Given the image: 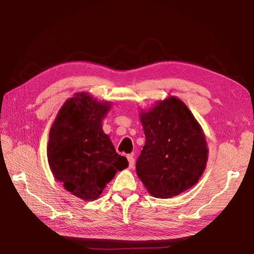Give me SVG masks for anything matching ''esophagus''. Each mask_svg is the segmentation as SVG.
Wrapping results in <instances>:
<instances>
[{
  "mask_svg": "<svg viewBox=\"0 0 254 254\" xmlns=\"http://www.w3.org/2000/svg\"><path fill=\"white\" fill-rule=\"evenodd\" d=\"M127 160H128V167H130V168H133L134 163H135L134 156L133 155H127Z\"/></svg>",
  "mask_w": 254,
  "mask_h": 254,
  "instance_id": "esophagus-1",
  "label": "esophagus"
}]
</instances>
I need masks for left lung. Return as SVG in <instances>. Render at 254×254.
<instances>
[{"label":"left lung","mask_w":254,"mask_h":254,"mask_svg":"<svg viewBox=\"0 0 254 254\" xmlns=\"http://www.w3.org/2000/svg\"><path fill=\"white\" fill-rule=\"evenodd\" d=\"M139 120L146 142L136 174L150 195L169 198L195 186L206 168L208 148L202 127L181 99L168 96Z\"/></svg>","instance_id":"8db88e82"}]
</instances>
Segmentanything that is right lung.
<instances>
[{
	"label": "right lung",
	"mask_w": 254,
	"mask_h": 254,
	"mask_svg": "<svg viewBox=\"0 0 254 254\" xmlns=\"http://www.w3.org/2000/svg\"><path fill=\"white\" fill-rule=\"evenodd\" d=\"M111 106L87 91L76 93L64 102L50 128L47 157L52 175L84 201L98 198L116 172L128 166L102 130Z\"/></svg>",
	"instance_id": "add662e5"
}]
</instances>
